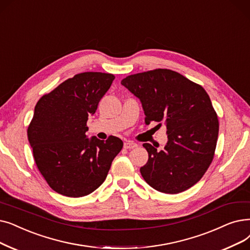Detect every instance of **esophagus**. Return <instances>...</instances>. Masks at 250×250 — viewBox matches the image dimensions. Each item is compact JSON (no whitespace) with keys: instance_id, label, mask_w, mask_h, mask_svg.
Returning a JSON list of instances; mask_svg holds the SVG:
<instances>
[{"instance_id":"obj_1","label":"esophagus","mask_w":250,"mask_h":250,"mask_svg":"<svg viewBox=\"0 0 250 250\" xmlns=\"http://www.w3.org/2000/svg\"><path fill=\"white\" fill-rule=\"evenodd\" d=\"M124 147L125 149H134L137 147V144L134 142H131V141H126V142H125L124 144Z\"/></svg>"}]
</instances>
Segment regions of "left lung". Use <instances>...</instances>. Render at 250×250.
<instances>
[{"label":"left lung","mask_w":250,"mask_h":250,"mask_svg":"<svg viewBox=\"0 0 250 250\" xmlns=\"http://www.w3.org/2000/svg\"><path fill=\"white\" fill-rule=\"evenodd\" d=\"M122 84L142 103L146 125H167L164 149L143 144L149 158L140 171L146 183L167 194L195 185L211 164L219 136L218 115L208 93L179 72L162 68L128 75Z\"/></svg>","instance_id":"1"}]
</instances>
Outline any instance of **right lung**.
I'll return each mask as SVG.
<instances>
[{
  "label": "right lung",
  "instance_id": "right-lung-1",
  "mask_svg": "<svg viewBox=\"0 0 250 250\" xmlns=\"http://www.w3.org/2000/svg\"><path fill=\"white\" fill-rule=\"evenodd\" d=\"M111 73L83 72L38 101L27 128L36 165L48 185L68 197H83L102 185L123 141L86 136L93 115L114 80Z\"/></svg>",
  "mask_w": 250,
  "mask_h": 250
}]
</instances>
